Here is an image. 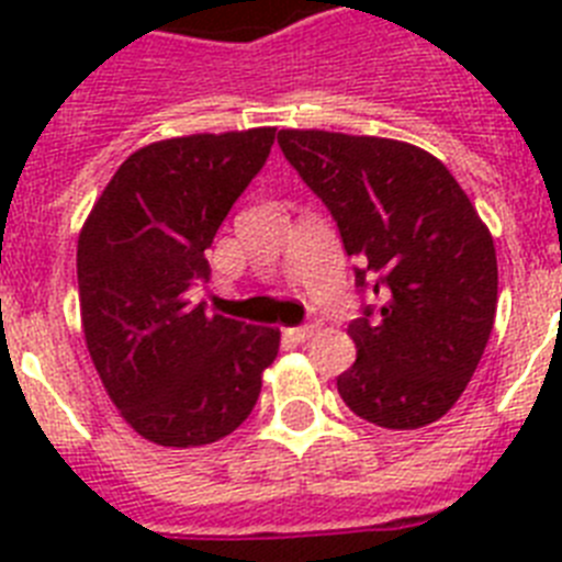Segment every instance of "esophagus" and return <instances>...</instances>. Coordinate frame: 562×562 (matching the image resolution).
<instances>
[{"instance_id":"34e87169","label":"esophagus","mask_w":562,"mask_h":562,"mask_svg":"<svg viewBox=\"0 0 562 562\" xmlns=\"http://www.w3.org/2000/svg\"><path fill=\"white\" fill-rule=\"evenodd\" d=\"M317 329H321V324H317V321H312V324H306V326H295V329H286V335H290L295 342H306L312 335H315Z\"/></svg>"}]
</instances>
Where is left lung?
<instances>
[{
	"mask_svg": "<svg viewBox=\"0 0 562 562\" xmlns=\"http://www.w3.org/2000/svg\"><path fill=\"white\" fill-rule=\"evenodd\" d=\"M278 146L324 200L355 284L376 304L349 324L357 360L342 402L380 428L441 419L479 369L498 306L493 236L453 173L389 137L281 128Z\"/></svg>",
	"mask_w": 562,
	"mask_h": 562,
	"instance_id": "left-lung-1",
	"label": "left lung"
}]
</instances>
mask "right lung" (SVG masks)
Here are the masks:
<instances>
[{"mask_svg": "<svg viewBox=\"0 0 562 562\" xmlns=\"http://www.w3.org/2000/svg\"><path fill=\"white\" fill-rule=\"evenodd\" d=\"M276 128L188 134L123 162L78 236L87 349L143 439L200 448L250 416L281 331L191 306L205 250L270 157Z\"/></svg>", "mask_w": 562, "mask_h": 562, "instance_id": "right-lung-1", "label": "right lung"}]
</instances>
